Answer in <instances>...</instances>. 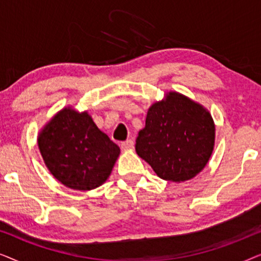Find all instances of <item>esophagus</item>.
Masks as SVG:
<instances>
[{
	"label": "esophagus",
	"mask_w": 261,
	"mask_h": 261,
	"mask_svg": "<svg viewBox=\"0 0 261 261\" xmlns=\"http://www.w3.org/2000/svg\"><path fill=\"white\" fill-rule=\"evenodd\" d=\"M133 147H134L133 140H126L121 144V148H122V151H128V149H132Z\"/></svg>",
	"instance_id": "obj_1"
}]
</instances>
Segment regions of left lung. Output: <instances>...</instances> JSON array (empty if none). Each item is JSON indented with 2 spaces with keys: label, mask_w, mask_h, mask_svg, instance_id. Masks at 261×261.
Listing matches in <instances>:
<instances>
[{
  "label": "left lung",
  "mask_w": 261,
  "mask_h": 261,
  "mask_svg": "<svg viewBox=\"0 0 261 261\" xmlns=\"http://www.w3.org/2000/svg\"><path fill=\"white\" fill-rule=\"evenodd\" d=\"M215 147V123L201 103L169 91L149 107L135 144L138 155L162 179L183 183L197 176Z\"/></svg>",
  "instance_id": "1"
}]
</instances>
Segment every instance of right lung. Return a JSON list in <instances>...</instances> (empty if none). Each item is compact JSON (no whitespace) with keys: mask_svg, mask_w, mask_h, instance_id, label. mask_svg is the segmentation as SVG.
Listing matches in <instances>:
<instances>
[{"mask_svg":"<svg viewBox=\"0 0 261 261\" xmlns=\"http://www.w3.org/2000/svg\"><path fill=\"white\" fill-rule=\"evenodd\" d=\"M38 146L52 176L72 190L89 191L105 183L120 147L96 126L87 110H59L38 134Z\"/></svg>","mask_w":261,"mask_h":261,"instance_id":"1","label":"right lung"}]
</instances>
